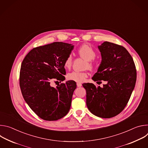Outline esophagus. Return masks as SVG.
<instances>
[{
	"label": "esophagus",
	"mask_w": 148,
	"mask_h": 148,
	"mask_svg": "<svg viewBox=\"0 0 148 148\" xmlns=\"http://www.w3.org/2000/svg\"><path fill=\"white\" fill-rule=\"evenodd\" d=\"M77 87H81V86H82V84H81V83L77 82Z\"/></svg>",
	"instance_id": "obj_1"
}]
</instances>
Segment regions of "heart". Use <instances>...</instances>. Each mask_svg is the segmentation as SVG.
<instances>
[{"mask_svg": "<svg viewBox=\"0 0 148 148\" xmlns=\"http://www.w3.org/2000/svg\"><path fill=\"white\" fill-rule=\"evenodd\" d=\"M78 54L84 58L85 60L88 61L87 66L89 67L90 69H94L95 65L94 63L91 61V60L94 59L96 56V52L93 49V48L88 45L84 44L81 46L77 50ZM73 64V58L71 55L67 56L66 58L64 66L66 69H70L71 67ZM67 79L69 80H71L77 82H82L86 80L88 77V73L86 72H78V71H73L67 74Z\"/></svg>", "mask_w": 148, "mask_h": 148, "instance_id": "obj_1", "label": "heart"}]
</instances>
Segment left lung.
I'll use <instances>...</instances> for the list:
<instances>
[{"label": "left lung", "instance_id": "1", "mask_svg": "<svg viewBox=\"0 0 148 148\" xmlns=\"http://www.w3.org/2000/svg\"><path fill=\"white\" fill-rule=\"evenodd\" d=\"M98 47L102 61L92 79L107 84L102 88L92 83L82 86L90 111L97 116L110 118L121 113L128 103L135 86L136 70L132 56L123 46L105 41Z\"/></svg>", "mask_w": 148, "mask_h": 148}]
</instances>
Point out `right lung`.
Returning <instances> with one entry per match:
<instances>
[{
	"label": "right lung",
	"instance_id": "add662e5",
	"mask_svg": "<svg viewBox=\"0 0 148 148\" xmlns=\"http://www.w3.org/2000/svg\"><path fill=\"white\" fill-rule=\"evenodd\" d=\"M73 49L71 44L54 42L33 49L22 61L19 78L22 95L30 108L44 120L61 119L70 109L76 82L67 81L56 88L50 84L53 80H65L64 62Z\"/></svg>",
	"mask_w": 148,
	"mask_h": 148
}]
</instances>
